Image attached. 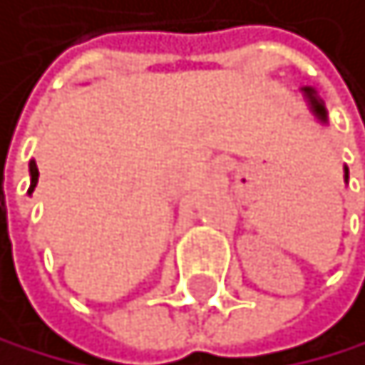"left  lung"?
Wrapping results in <instances>:
<instances>
[{
  "mask_svg": "<svg viewBox=\"0 0 365 365\" xmlns=\"http://www.w3.org/2000/svg\"><path fill=\"white\" fill-rule=\"evenodd\" d=\"M302 94H304V99H307L312 113L325 123V121H327V110H325V103H323L321 99H318L316 90H312V88H302ZM346 182H348V167H346Z\"/></svg>",
  "mask_w": 365,
  "mask_h": 365,
  "instance_id": "left-lung-1",
  "label": "left lung"
}]
</instances>
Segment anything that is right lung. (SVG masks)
Listing matches in <instances>:
<instances>
[{
  "instance_id": "add662e5",
  "label": "right lung",
  "mask_w": 365,
  "mask_h": 365,
  "mask_svg": "<svg viewBox=\"0 0 365 365\" xmlns=\"http://www.w3.org/2000/svg\"><path fill=\"white\" fill-rule=\"evenodd\" d=\"M29 173H31V187H29V194H34L36 185H38V175H40V171H38V165H36V160H31V162H29Z\"/></svg>"
}]
</instances>
